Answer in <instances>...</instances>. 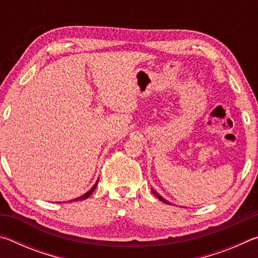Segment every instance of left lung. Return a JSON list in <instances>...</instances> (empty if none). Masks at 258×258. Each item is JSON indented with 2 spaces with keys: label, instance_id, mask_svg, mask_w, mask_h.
I'll use <instances>...</instances> for the list:
<instances>
[{
  "label": "left lung",
  "instance_id": "1",
  "mask_svg": "<svg viewBox=\"0 0 258 258\" xmlns=\"http://www.w3.org/2000/svg\"><path fill=\"white\" fill-rule=\"evenodd\" d=\"M151 191H152V194H154V195L156 196V197H158V199H159V200H161V202H163V203H165V204H167V205H171V203H169V202H167V200H166L165 198H163V197H161V196H160L159 194H157V192H156L155 190H152V189H151Z\"/></svg>",
  "mask_w": 258,
  "mask_h": 258
}]
</instances>
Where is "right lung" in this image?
Here are the masks:
<instances>
[{
    "instance_id": "obj_1",
    "label": "right lung",
    "mask_w": 258,
    "mask_h": 258,
    "mask_svg": "<svg viewBox=\"0 0 258 258\" xmlns=\"http://www.w3.org/2000/svg\"><path fill=\"white\" fill-rule=\"evenodd\" d=\"M98 181H99V178H98ZM98 181L95 182V184L91 187V189L86 192V194H84L83 196H81V197H78V198H75V199H73V200H71V202H78V200H84V199H86V198H89L91 195H92V192L95 190V187H97V185H98Z\"/></svg>"
}]
</instances>
